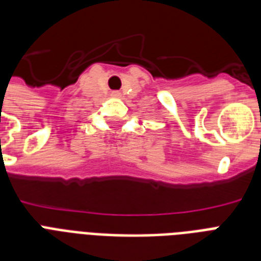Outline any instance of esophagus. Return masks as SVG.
<instances>
[{"label":"esophagus","mask_w":261,"mask_h":261,"mask_svg":"<svg viewBox=\"0 0 261 261\" xmlns=\"http://www.w3.org/2000/svg\"><path fill=\"white\" fill-rule=\"evenodd\" d=\"M112 96H115V97H119V96H120V93H119V92H114V93H112Z\"/></svg>","instance_id":"esophagus-1"}]
</instances>
